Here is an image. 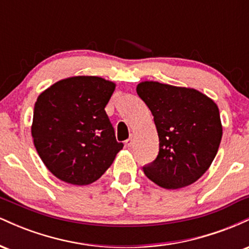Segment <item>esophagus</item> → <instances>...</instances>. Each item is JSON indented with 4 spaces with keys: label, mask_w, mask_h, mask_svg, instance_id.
I'll return each instance as SVG.
<instances>
[{
    "label": "esophagus",
    "mask_w": 249,
    "mask_h": 249,
    "mask_svg": "<svg viewBox=\"0 0 249 249\" xmlns=\"http://www.w3.org/2000/svg\"><path fill=\"white\" fill-rule=\"evenodd\" d=\"M133 141H134V137H133V136H130V138H128L127 141L125 142V144H126V146H127V147H131V146H132Z\"/></svg>",
    "instance_id": "esophagus-1"
}]
</instances>
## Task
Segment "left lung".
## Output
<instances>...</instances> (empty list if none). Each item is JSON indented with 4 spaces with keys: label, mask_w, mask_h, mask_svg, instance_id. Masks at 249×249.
I'll return each instance as SVG.
<instances>
[{
    "label": "left lung",
    "mask_w": 249,
    "mask_h": 249,
    "mask_svg": "<svg viewBox=\"0 0 249 249\" xmlns=\"http://www.w3.org/2000/svg\"><path fill=\"white\" fill-rule=\"evenodd\" d=\"M137 93L153 115L159 137L156 160L145 176L158 186L178 190L210 168L219 150L222 125L213 99L192 88L144 81Z\"/></svg>",
    "instance_id": "left-lung-1"
}]
</instances>
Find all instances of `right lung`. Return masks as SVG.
<instances>
[{"label": "right lung", "instance_id": "obj_1", "mask_svg": "<svg viewBox=\"0 0 249 249\" xmlns=\"http://www.w3.org/2000/svg\"><path fill=\"white\" fill-rule=\"evenodd\" d=\"M116 83L98 76H72L37 97L31 136L37 153L56 178L92 184L122 150L105 112Z\"/></svg>", "mask_w": 249, "mask_h": 249}]
</instances>
